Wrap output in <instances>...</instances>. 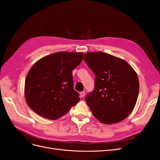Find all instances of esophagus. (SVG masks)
<instances>
[{"mask_svg": "<svg viewBox=\"0 0 160 160\" xmlns=\"http://www.w3.org/2000/svg\"><path fill=\"white\" fill-rule=\"evenodd\" d=\"M85 95V91H82V92H81L80 93V96H81V98H83V97Z\"/></svg>", "mask_w": 160, "mask_h": 160, "instance_id": "esophagus-1", "label": "esophagus"}]
</instances>
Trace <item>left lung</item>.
Segmentation results:
<instances>
[{"label":"left lung","mask_w":160,"mask_h":160,"mask_svg":"<svg viewBox=\"0 0 160 160\" xmlns=\"http://www.w3.org/2000/svg\"><path fill=\"white\" fill-rule=\"evenodd\" d=\"M84 61L96 76L94 90L85 98L93 115L105 124L126 118L139 94L136 72L123 59L103 52H87Z\"/></svg>","instance_id":"1"}]
</instances>
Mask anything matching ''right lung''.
<instances>
[{
	"label": "right lung",
	"instance_id": "add662e5",
	"mask_svg": "<svg viewBox=\"0 0 160 160\" xmlns=\"http://www.w3.org/2000/svg\"><path fill=\"white\" fill-rule=\"evenodd\" d=\"M83 55L81 52H57L32 65L25 83L26 101L31 109L43 118L57 119L79 102L72 71L81 63Z\"/></svg>",
	"mask_w": 160,
	"mask_h": 160
}]
</instances>
